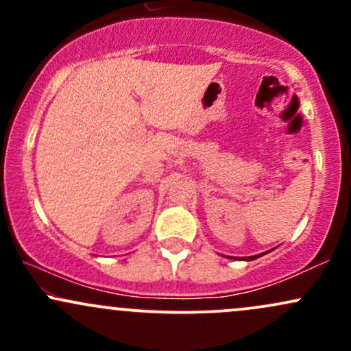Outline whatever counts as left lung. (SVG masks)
<instances>
[{
	"label": "left lung",
	"instance_id": "1",
	"mask_svg": "<svg viewBox=\"0 0 351 351\" xmlns=\"http://www.w3.org/2000/svg\"><path fill=\"white\" fill-rule=\"evenodd\" d=\"M257 257H261V254H257V256H251V257H247V259H244V261H254V259H257Z\"/></svg>",
	"mask_w": 351,
	"mask_h": 351
}]
</instances>
